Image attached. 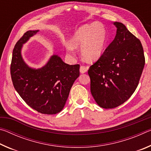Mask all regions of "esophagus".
<instances>
[{
    "mask_svg": "<svg viewBox=\"0 0 151 151\" xmlns=\"http://www.w3.org/2000/svg\"><path fill=\"white\" fill-rule=\"evenodd\" d=\"M88 67V66H81L80 67V72L81 73H85L87 71Z\"/></svg>",
    "mask_w": 151,
    "mask_h": 151,
    "instance_id": "1",
    "label": "esophagus"
}]
</instances>
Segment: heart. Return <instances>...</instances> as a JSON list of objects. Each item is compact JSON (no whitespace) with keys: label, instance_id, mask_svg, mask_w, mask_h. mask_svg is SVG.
I'll return each mask as SVG.
<instances>
[{"label":"heart","instance_id":"obj_1","mask_svg":"<svg viewBox=\"0 0 151 151\" xmlns=\"http://www.w3.org/2000/svg\"><path fill=\"white\" fill-rule=\"evenodd\" d=\"M106 32L104 27L97 22L81 27L74 32L70 44L66 45L68 55H73L74 47H81V55L86 60L94 62L100 58L106 42Z\"/></svg>","mask_w":151,"mask_h":151}]
</instances>
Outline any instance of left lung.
I'll return each instance as SVG.
<instances>
[{"mask_svg":"<svg viewBox=\"0 0 151 151\" xmlns=\"http://www.w3.org/2000/svg\"><path fill=\"white\" fill-rule=\"evenodd\" d=\"M114 24L115 38L88 70L92 95L104 109L115 108L131 96L145 64L140 40L121 22Z\"/></svg>","mask_w":151,"mask_h":151,"instance_id":"left-lung-1","label":"left lung"}]
</instances>
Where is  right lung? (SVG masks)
Instances as JSON below:
<instances>
[{"label": "right lung", "instance_id": "add662e5", "mask_svg": "<svg viewBox=\"0 0 151 151\" xmlns=\"http://www.w3.org/2000/svg\"><path fill=\"white\" fill-rule=\"evenodd\" d=\"M39 30H29L18 40L12 52L11 75L12 84L28 105L42 114L62 111L70 88L80 72V65H70L58 55H52L39 69L29 67L21 56V48Z\"/></svg>", "mask_w": 151, "mask_h": 151}]
</instances>
